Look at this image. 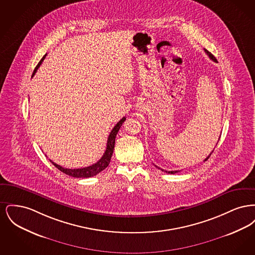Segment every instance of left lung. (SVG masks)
Returning a JSON list of instances; mask_svg holds the SVG:
<instances>
[{
    "instance_id": "8db88e82",
    "label": "left lung",
    "mask_w": 255,
    "mask_h": 255,
    "mask_svg": "<svg viewBox=\"0 0 255 255\" xmlns=\"http://www.w3.org/2000/svg\"><path fill=\"white\" fill-rule=\"evenodd\" d=\"M205 51H206V54H207V55H208V56H209V58H210V59H211V60L212 61H214V62H217V59H216V58H215V57H214V56H213V55H212V54H211V53H210V52H209V51H208V50H206V49H205ZM213 151H214V150H213ZM213 151H212V152H211V153H210V154H209V155H208V156H207V157H206V158H205V160H204V161H206V160H207V159H208V158H209V157H210V156H211V154H212V153H213ZM155 166H156V167H158V166H157V165H155ZM158 169H160V168H159V167H158ZM161 170V171H164V172H166V173H168V174H175V173H178V172H180V171H179V170H176V171H166V170H163V169H160Z\"/></svg>"
}]
</instances>
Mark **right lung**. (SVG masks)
<instances>
[{"mask_svg": "<svg viewBox=\"0 0 255 255\" xmlns=\"http://www.w3.org/2000/svg\"><path fill=\"white\" fill-rule=\"evenodd\" d=\"M46 56H47V54H45V55L43 56V58L38 63L35 70L33 71L32 76L36 73L38 68L40 67V65L42 64V62L46 58ZM125 121H126V118H122V120L117 123V125H116V126L113 128V130L111 131L109 137H108V140H107V147H106L105 153L103 154V156L97 161V163H94L93 165H90V166H88V167L77 168V169L65 168V167H62L60 165H58V164H56L55 162H53V161L50 160L51 163H52L56 168H58V169L60 170L61 172L65 173L66 175H69V176H71V177H73V178H90V177L96 176L98 173H100L102 170L105 169V168L109 165L110 160H111L113 152H114V149H115V142H116L117 133L120 131V129H121V127H122V123L125 122Z\"/></svg>", "mask_w": 255, "mask_h": 255, "instance_id": "right-lung-1", "label": "right lung"}]
</instances>
